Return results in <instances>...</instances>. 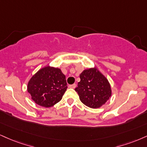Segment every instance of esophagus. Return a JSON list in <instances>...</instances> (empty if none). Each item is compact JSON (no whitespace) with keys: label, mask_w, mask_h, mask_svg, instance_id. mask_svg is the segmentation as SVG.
Instances as JSON below:
<instances>
[{"label":"esophagus","mask_w":147,"mask_h":147,"mask_svg":"<svg viewBox=\"0 0 147 147\" xmlns=\"http://www.w3.org/2000/svg\"><path fill=\"white\" fill-rule=\"evenodd\" d=\"M76 86H77V85H76L75 84H72V85H69L68 87L70 88H75Z\"/></svg>","instance_id":"esophagus-1"}]
</instances>
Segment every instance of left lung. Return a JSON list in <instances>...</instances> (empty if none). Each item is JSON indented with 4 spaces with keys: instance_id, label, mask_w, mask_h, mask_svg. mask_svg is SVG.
<instances>
[{
    "instance_id": "left-lung-1",
    "label": "left lung",
    "mask_w": 147,
    "mask_h": 147,
    "mask_svg": "<svg viewBox=\"0 0 147 147\" xmlns=\"http://www.w3.org/2000/svg\"><path fill=\"white\" fill-rule=\"evenodd\" d=\"M75 91L81 101L91 108H98L109 100L112 94L107 79L96 68L85 70Z\"/></svg>"
}]
</instances>
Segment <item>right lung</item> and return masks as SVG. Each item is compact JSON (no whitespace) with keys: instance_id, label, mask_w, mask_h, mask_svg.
Masks as SVG:
<instances>
[{"instance_id":"obj_1","label":"right lung","mask_w":147,"mask_h":147,"mask_svg":"<svg viewBox=\"0 0 147 147\" xmlns=\"http://www.w3.org/2000/svg\"><path fill=\"white\" fill-rule=\"evenodd\" d=\"M67 88L66 77L61 70L47 66L31 77L27 90L35 103L50 107L61 100Z\"/></svg>"}]
</instances>
